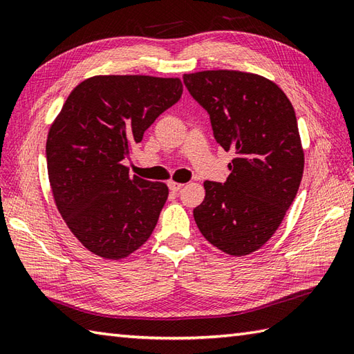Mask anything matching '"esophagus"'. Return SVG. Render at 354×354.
Listing matches in <instances>:
<instances>
[{"mask_svg":"<svg viewBox=\"0 0 354 354\" xmlns=\"http://www.w3.org/2000/svg\"><path fill=\"white\" fill-rule=\"evenodd\" d=\"M184 187V184H181V183H175V181H170L169 183V189L171 190V192H179Z\"/></svg>","mask_w":354,"mask_h":354,"instance_id":"esophagus-1","label":"esophagus"}]
</instances>
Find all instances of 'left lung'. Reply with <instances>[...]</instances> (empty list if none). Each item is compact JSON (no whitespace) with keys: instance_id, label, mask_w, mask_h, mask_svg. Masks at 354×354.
<instances>
[{"instance_id":"8db88e82","label":"left lung","mask_w":354,"mask_h":354,"mask_svg":"<svg viewBox=\"0 0 354 354\" xmlns=\"http://www.w3.org/2000/svg\"><path fill=\"white\" fill-rule=\"evenodd\" d=\"M192 97L212 122L216 141L236 158L227 181H205L193 209L199 231L230 255L260 250L297 196L304 150L295 111L272 80L259 74L212 70L184 74Z\"/></svg>"}]
</instances>
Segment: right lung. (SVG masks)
<instances>
[{
    "instance_id": "1",
    "label": "right lung",
    "mask_w": 354,
    "mask_h": 354,
    "mask_svg": "<svg viewBox=\"0 0 354 354\" xmlns=\"http://www.w3.org/2000/svg\"><path fill=\"white\" fill-rule=\"evenodd\" d=\"M183 95L178 77L94 76L73 89L47 137L50 187L79 242L120 260L152 234L169 189L131 176V147Z\"/></svg>"
}]
</instances>
